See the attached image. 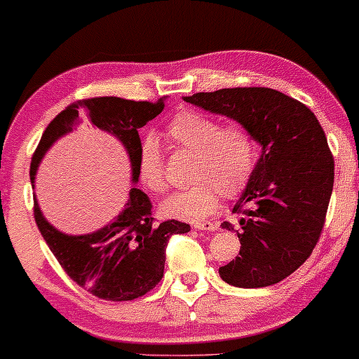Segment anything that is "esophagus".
I'll use <instances>...</instances> for the list:
<instances>
[{
  "instance_id": "esophagus-1",
  "label": "esophagus",
  "mask_w": 359,
  "mask_h": 359,
  "mask_svg": "<svg viewBox=\"0 0 359 359\" xmlns=\"http://www.w3.org/2000/svg\"><path fill=\"white\" fill-rule=\"evenodd\" d=\"M193 227L198 230H208V232H214V230L219 229V225L214 222H209V220H204V222H196Z\"/></svg>"
}]
</instances>
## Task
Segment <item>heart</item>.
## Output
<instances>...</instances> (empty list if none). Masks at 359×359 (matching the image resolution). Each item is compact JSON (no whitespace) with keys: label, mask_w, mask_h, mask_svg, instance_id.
<instances>
[{"label":"heart","mask_w":359,"mask_h":359,"mask_svg":"<svg viewBox=\"0 0 359 359\" xmlns=\"http://www.w3.org/2000/svg\"><path fill=\"white\" fill-rule=\"evenodd\" d=\"M173 144L196 154L188 189L180 191L161 204L168 217L199 222L219 208L220 194L235 199L247 189L257 168L258 142L243 124H222L204 112L180 109L166 126ZM137 171L142 184L155 194L168 189L163 155L154 137H147L139 149Z\"/></svg>","instance_id":"b5f03b06"}]
</instances>
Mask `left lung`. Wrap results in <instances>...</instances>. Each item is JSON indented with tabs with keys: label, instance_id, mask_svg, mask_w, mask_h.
Listing matches in <instances>:
<instances>
[{
	"label": "left lung",
	"instance_id": "8db88e82",
	"mask_svg": "<svg viewBox=\"0 0 359 359\" xmlns=\"http://www.w3.org/2000/svg\"><path fill=\"white\" fill-rule=\"evenodd\" d=\"M184 101L247 126L263 147L232 210L243 215L242 248L219 268L220 278L238 287L283 281L311 257L325 225L335 163L320 122L301 101L271 88H224ZM222 229L233 230L230 222Z\"/></svg>",
	"mask_w": 359,
	"mask_h": 359
}]
</instances>
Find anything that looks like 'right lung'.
Segmentation results:
<instances>
[{"mask_svg": "<svg viewBox=\"0 0 359 359\" xmlns=\"http://www.w3.org/2000/svg\"><path fill=\"white\" fill-rule=\"evenodd\" d=\"M163 101H132L116 96L78 100L67 106L43 130L31 160V181L42 156L58 137L81 121L111 132L124 144L132 165V181L139 180V129L163 111ZM34 219L48 248L72 281L104 301H134L150 292L163 278L165 252L171 235L189 232L180 220L156 222L144 191L132 188L126 209L112 224L90 235H65L43 219L34 199Z\"/></svg>", "mask_w": 359, "mask_h": 359, "instance_id": "add662e5", "label": "right lung"}]
</instances>
